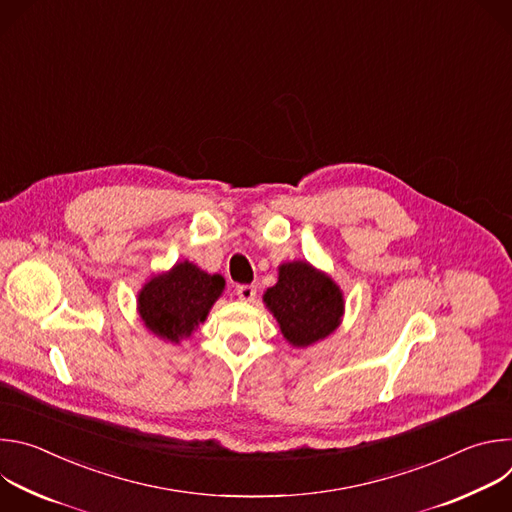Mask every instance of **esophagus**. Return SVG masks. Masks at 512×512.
Segmentation results:
<instances>
[{"instance_id":"obj_1","label":"esophagus","mask_w":512,"mask_h":512,"mask_svg":"<svg viewBox=\"0 0 512 512\" xmlns=\"http://www.w3.org/2000/svg\"><path fill=\"white\" fill-rule=\"evenodd\" d=\"M255 294H257V287L255 285H239L237 287V296L243 302H253Z\"/></svg>"}]
</instances>
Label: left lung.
I'll list each match as a JSON object with an SVG mask.
<instances>
[{"label": "left lung", "mask_w": 512, "mask_h": 512, "mask_svg": "<svg viewBox=\"0 0 512 512\" xmlns=\"http://www.w3.org/2000/svg\"><path fill=\"white\" fill-rule=\"evenodd\" d=\"M277 283L263 294L265 308L294 348H308L328 338L344 316L340 285L308 261L281 263Z\"/></svg>", "instance_id": "8db88e82"}]
</instances>
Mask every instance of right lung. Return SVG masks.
I'll use <instances>...</instances> for the list:
<instances>
[{"mask_svg":"<svg viewBox=\"0 0 512 512\" xmlns=\"http://www.w3.org/2000/svg\"><path fill=\"white\" fill-rule=\"evenodd\" d=\"M223 291V275H210L188 259L178 261L141 285L137 291V314L154 336L180 344L204 324Z\"/></svg>","mask_w":512,"mask_h":512,"instance_id":"right-lung-1","label":"right lung"}]
</instances>
